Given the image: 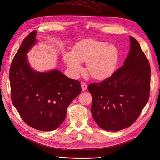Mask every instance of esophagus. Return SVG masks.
<instances>
[{
	"mask_svg": "<svg viewBox=\"0 0 160 160\" xmlns=\"http://www.w3.org/2000/svg\"><path fill=\"white\" fill-rule=\"evenodd\" d=\"M81 87H82V91H85L87 89V84L85 82L81 83Z\"/></svg>",
	"mask_w": 160,
	"mask_h": 160,
	"instance_id": "1",
	"label": "esophagus"
}]
</instances>
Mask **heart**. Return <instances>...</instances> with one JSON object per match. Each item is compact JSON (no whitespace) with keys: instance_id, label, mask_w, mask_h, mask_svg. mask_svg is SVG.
Returning <instances> with one entry per match:
<instances>
[{"instance_id":"obj_1","label":"heart","mask_w":160,"mask_h":160,"mask_svg":"<svg viewBox=\"0 0 160 160\" xmlns=\"http://www.w3.org/2000/svg\"><path fill=\"white\" fill-rule=\"evenodd\" d=\"M64 60L73 76L82 71L81 62H87V70L90 76L96 80H104L114 72L118 51L105 42L86 39L76 45L73 52L64 53Z\"/></svg>"}]
</instances>
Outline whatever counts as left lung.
<instances>
[{
    "mask_svg": "<svg viewBox=\"0 0 160 160\" xmlns=\"http://www.w3.org/2000/svg\"><path fill=\"white\" fill-rule=\"evenodd\" d=\"M130 51L123 66L99 83L88 86L95 122L104 130L118 131L137 120L148 102L151 67L140 44L130 36Z\"/></svg>",
    "mask_w": 160,
    "mask_h": 160,
    "instance_id": "1",
    "label": "left lung"
}]
</instances>
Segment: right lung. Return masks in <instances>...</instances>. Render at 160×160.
Listing matches in <instances>:
<instances>
[{"instance_id": "obj_1", "label": "right lung", "mask_w": 160, "mask_h": 160, "mask_svg": "<svg viewBox=\"0 0 160 160\" xmlns=\"http://www.w3.org/2000/svg\"><path fill=\"white\" fill-rule=\"evenodd\" d=\"M37 32L23 40L10 66L13 104L22 120L37 130L49 131L62 123L67 108L81 92L80 81L58 70L40 73L30 68L26 53L36 42Z\"/></svg>"}]
</instances>
